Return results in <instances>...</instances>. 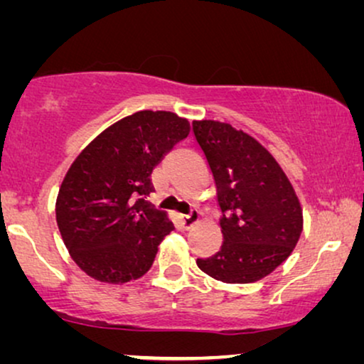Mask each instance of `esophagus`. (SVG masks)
Wrapping results in <instances>:
<instances>
[{"mask_svg": "<svg viewBox=\"0 0 364 364\" xmlns=\"http://www.w3.org/2000/svg\"><path fill=\"white\" fill-rule=\"evenodd\" d=\"M178 219H181V224L186 228V230H191V228L199 221V213H197V210H191V214H187V216H181Z\"/></svg>", "mask_w": 364, "mask_h": 364, "instance_id": "esophagus-1", "label": "esophagus"}]
</instances>
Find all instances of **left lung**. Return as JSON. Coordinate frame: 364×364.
<instances>
[{
	"label": "left lung",
	"instance_id": "left-lung-1",
	"mask_svg": "<svg viewBox=\"0 0 364 364\" xmlns=\"http://www.w3.org/2000/svg\"><path fill=\"white\" fill-rule=\"evenodd\" d=\"M213 172L221 208L223 245L197 267L224 284H253L280 267L302 235L294 187L270 151L230 123H192Z\"/></svg>",
	"mask_w": 364,
	"mask_h": 364
}]
</instances>
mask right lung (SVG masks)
<instances>
[{
	"label": "right lung",
	"instance_id": "1",
	"mask_svg": "<svg viewBox=\"0 0 364 364\" xmlns=\"http://www.w3.org/2000/svg\"><path fill=\"white\" fill-rule=\"evenodd\" d=\"M189 132V121L170 111H138L97 134L67 170L57 226L70 257L94 280L127 284L151 268L173 224L145 200L154 191L150 177Z\"/></svg>",
	"mask_w": 364,
	"mask_h": 364
}]
</instances>
